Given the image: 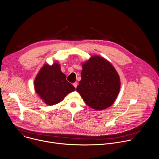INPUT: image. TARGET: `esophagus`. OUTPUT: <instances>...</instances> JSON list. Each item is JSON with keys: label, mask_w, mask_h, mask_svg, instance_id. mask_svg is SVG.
I'll use <instances>...</instances> for the list:
<instances>
[{"label": "esophagus", "mask_w": 159, "mask_h": 159, "mask_svg": "<svg viewBox=\"0 0 159 159\" xmlns=\"http://www.w3.org/2000/svg\"><path fill=\"white\" fill-rule=\"evenodd\" d=\"M77 85H78V84H77V82H74V83L73 84V85L74 86V87H75V89L77 88Z\"/></svg>", "instance_id": "34e87169"}]
</instances>
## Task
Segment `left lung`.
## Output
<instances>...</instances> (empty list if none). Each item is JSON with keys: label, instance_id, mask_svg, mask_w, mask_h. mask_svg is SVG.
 Returning a JSON list of instances; mask_svg holds the SVG:
<instances>
[{"label": "left lung", "instance_id": "left-lung-1", "mask_svg": "<svg viewBox=\"0 0 159 159\" xmlns=\"http://www.w3.org/2000/svg\"><path fill=\"white\" fill-rule=\"evenodd\" d=\"M81 77L77 91L88 106L97 111L111 107L120 89L119 75L111 62L93 56L82 63Z\"/></svg>", "mask_w": 159, "mask_h": 159}]
</instances>
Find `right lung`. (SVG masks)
Masks as SVG:
<instances>
[{
	"mask_svg": "<svg viewBox=\"0 0 159 159\" xmlns=\"http://www.w3.org/2000/svg\"><path fill=\"white\" fill-rule=\"evenodd\" d=\"M34 89L42 100L48 105L59 103L68 93L75 90L67 81L66 75L61 72L57 62L52 66L43 65L35 79Z\"/></svg>",
	"mask_w": 159,
	"mask_h": 159,
	"instance_id": "1",
	"label": "right lung"
}]
</instances>
